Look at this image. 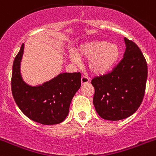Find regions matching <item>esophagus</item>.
<instances>
[{
  "label": "esophagus",
  "mask_w": 156,
  "mask_h": 156,
  "mask_svg": "<svg viewBox=\"0 0 156 156\" xmlns=\"http://www.w3.org/2000/svg\"><path fill=\"white\" fill-rule=\"evenodd\" d=\"M89 82H90V80H89L88 77L85 76H83L81 77V83H82L83 85L87 84V83H88Z\"/></svg>",
  "instance_id": "esophagus-1"
}]
</instances>
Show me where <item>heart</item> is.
<instances>
[{
	"label": "heart",
	"mask_w": 156,
	"mask_h": 156,
	"mask_svg": "<svg viewBox=\"0 0 156 156\" xmlns=\"http://www.w3.org/2000/svg\"><path fill=\"white\" fill-rule=\"evenodd\" d=\"M121 55L119 46L105 40H90L79 45L76 51H71L73 62L79 64L80 59H88L87 69L94 75L102 76L115 67Z\"/></svg>",
	"instance_id": "obj_1"
}]
</instances>
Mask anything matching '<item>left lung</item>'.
I'll use <instances>...</instances> for the list:
<instances>
[{
  "instance_id": "8db88e82",
  "label": "left lung",
  "mask_w": 156,
  "mask_h": 156,
  "mask_svg": "<svg viewBox=\"0 0 156 156\" xmlns=\"http://www.w3.org/2000/svg\"><path fill=\"white\" fill-rule=\"evenodd\" d=\"M123 58L108 75L94 77L93 104L102 119L116 121L126 119L137 111L142 102L148 76L147 62L140 48L124 38Z\"/></svg>"
}]
</instances>
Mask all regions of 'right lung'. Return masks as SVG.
I'll return each instance as SVG.
<instances>
[{
    "label": "right lung",
    "mask_w": 156,
    "mask_h": 156,
    "mask_svg": "<svg viewBox=\"0 0 156 156\" xmlns=\"http://www.w3.org/2000/svg\"><path fill=\"white\" fill-rule=\"evenodd\" d=\"M23 44L12 66V91L18 107L28 118L44 125L58 124L69 112L72 99L81 86L80 73H61L42 84L32 86L23 80Z\"/></svg>",
    "instance_id": "right-lung-1"
}]
</instances>
